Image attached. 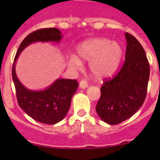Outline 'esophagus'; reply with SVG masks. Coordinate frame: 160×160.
I'll list each match as a JSON object with an SVG mask.
<instances>
[{"label": "esophagus", "mask_w": 160, "mask_h": 160, "mask_svg": "<svg viewBox=\"0 0 160 160\" xmlns=\"http://www.w3.org/2000/svg\"><path fill=\"white\" fill-rule=\"evenodd\" d=\"M80 88L82 89H85V88H88V84L85 80H81L80 82Z\"/></svg>", "instance_id": "1"}]
</instances>
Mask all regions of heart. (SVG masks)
<instances>
[{
  "label": "heart",
  "mask_w": 160,
  "mask_h": 160,
  "mask_svg": "<svg viewBox=\"0 0 160 160\" xmlns=\"http://www.w3.org/2000/svg\"><path fill=\"white\" fill-rule=\"evenodd\" d=\"M77 56H72L70 64L75 68L81 66V60L89 62V68L95 77L104 78L112 75L118 67L122 49L116 42L105 38L87 40L77 47Z\"/></svg>",
  "instance_id": "heart-1"
}]
</instances>
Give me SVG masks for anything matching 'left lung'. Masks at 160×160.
<instances>
[{
  "mask_svg": "<svg viewBox=\"0 0 160 160\" xmlns=\"http://www.w3.org/2000/svg\"><path fill=\"white\" fill-rule=\"evenodd\" d=\"M125 59L117 75L105 80L96 111L109 125H117L132 117L144 103L149 78V64L139 42L125 33Z\"/></svg>",
  "mask_w": 160,
  "mask_h": 160,
  "instance_id": "left-lung-1",
  "label": "left lung"
}]
</instances>
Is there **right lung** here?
I'll use <instances>...</instances> for the list:
<instances>
[{
	"instance_id": "1",
	"label": "right lung",
	"mask_w": 160,
	"mask_h": 160,
	"mask_svg": "<svg viewBox=\"0 0 160 160\" xmlns=\"http://www.w3.org/2000/svg\"><path fill=\"white\" fill-rule=\"evenodd\" d=\"M63 35L56 28H42L30 33L19 46L12 67V79L18 103L29 117L43 124L54 125L62 121L70 107L72 97L79 83L70 79H57L42 90H32L25 88L18 78L15 63L20 53L30 44L37 42H60Z\"/></svg>"
}]
</instances>
